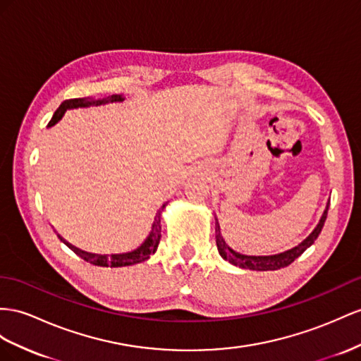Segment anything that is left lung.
Here are the masks:
<instances>
[{
    "instance_id": "obj_1",
    "label": "left lung",
    "mask_w": 361,
    "mask_h": 361,
    "mask_svg": "<svg viewBox=\"0 0 361 361\" xmlns=\"http://www.w3.org/2000/svg\"><path fill=\"white\" fill-rule=\"evenodd\" d=\"M328 209H329V202L326 204L325 212L319 221L317 227L312 230L308 238H305L303 241L295 245L290 250L282 252L279 255H271V256H248V255H241L235 252L232 247H228V244L224 241L223 235H221V228H219V223L218 219L215 218V233H216V247L218 252L221 255V257H224L226 261H228L230 264H233L239 269H247V270H256V271H269V270H279L283 269V267H288L291 262H294V259L307 250L308 247H311L316 241L319 233L322 232L323 224L326 221V215H328Z\"/></svg>"
}]
</instances>
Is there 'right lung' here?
<instances>
[{"mask_svg":"<svg viewBox=\"0 0 361 361\" xmlns=\"http://www.w3.org/2000/svg\"><path fill=\"white\" fill-rule=\"evenodd\" d=\"M123 97L120 94H113V96H108L105 99H99L94 100L91 97H79V99H68V100H63L61 106L54 111V114L51 117V120L49 122V126H53L54 123H58L59 120L62 118V116L66 114L67 109H73V108H85V106H91V105H105L109 104V102H122ZM168 202H164L161 206V209L157 212L155 218H154V223L152 227L149 230V233L145 238V241L142 243V245H138L135 250L129 252V253H122V255H94V253H88L84 250H79L75 245H71L68 243H66L68 245V248H71L73 252H75L78 256H80L82 259L92 264V265H97V267H126V265H134L138 262H143L146 259H149V256L155 253L157 247L160 244V238H161V224H160V216H161V210L166 207Z\"/></svg>","mask_w":361,"mask_h":361,"instance_id":"add662e5","label":"right lung"}]
</instances>
